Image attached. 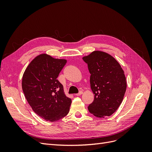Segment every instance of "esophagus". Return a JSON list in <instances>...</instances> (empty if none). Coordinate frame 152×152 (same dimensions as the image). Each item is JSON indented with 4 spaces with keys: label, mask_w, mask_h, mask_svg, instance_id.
<instances>
[{
    "label": "esophagus",
    "mask_w": 152,
    "mask_h": 152,
    "mask_svg": "<svg viewBox=\"0 0 152 152\" xmlns=\"http://www.w3.org/2000/svg\"><path fill=\"white\" fill-rule=\"evenodd\" d=\"M82 94H83V92H82V91H80L79 93H78V94H75V96H79L82 95Z\"/></svg>",
    "instance_id": "1"
}]
</instances>
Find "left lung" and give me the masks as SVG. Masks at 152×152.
Wrapping results in <instances>:
<instances>
[{"instance_id": "8db88e82", "label": "left lung", "mask_w": 152, "mask_h": 152, "mask_svg": "<svg viewBox=\"0 0 152 152\" xmlns=\"http://www.w3.org/2000/svg\"><path fill=\"white\" fill-rule=\"evenodd\" d=\"M82 59L88 66L91 88L94 94L89 111L99 118L112 115L120 107L126 91L124 70L115 59L103 51L94 50Z\"/></svg>"}]
</instances>
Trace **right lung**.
<instances>
[{"label": "right lung", "mask_w": 152, "mask_h": 152, "mask_svg": "<svg viewBox=\"0 0 152 152\" xmlns=\"http://www.w3.org/2000/svg\"><path fill=\"white\" fill-rule=\"evenodd\" d=\"M66 61L41 54L29 63L23 75L22 89L27 102L34 112L46 121L60 120L70 110L72 100L57 80Z\"/></svg>", "instance_id": "obj_1"}]
</instances>
